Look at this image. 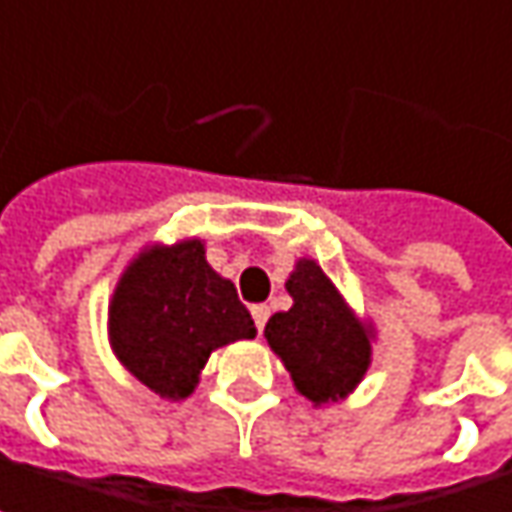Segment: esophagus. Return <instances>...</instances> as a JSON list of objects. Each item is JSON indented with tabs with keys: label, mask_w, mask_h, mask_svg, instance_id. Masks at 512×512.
Returning <instances> with one entry per match:
<instances>
[{
	"label": "esophagus",
	"mask_w": 512,
	"mask_h": 512,
	"mask_svg": "<svg viewBox=\"0 0 512 512\" xmlns=\"http://www.w3.org/2000/svg\"><path fill=\"white\" fill-rule=\"evenodd\" d=\"M250 313H253V322H256V327H259V330H265L267 316H270V307H267V305H253V307H250Z\"/></svg>",
	"instance_id": "1"
}]
</instances>
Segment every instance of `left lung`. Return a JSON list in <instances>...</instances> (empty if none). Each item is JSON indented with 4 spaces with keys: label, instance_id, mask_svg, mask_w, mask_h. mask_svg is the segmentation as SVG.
Returning a JSON list of instances; mask_svg holds the SVG:
<instances>
[{
    "label": "left lung",
    "instance_id": "left-lung-1",
    "mask_svg": "<svg viewBox=\"0 0 512 512\" xmlns=\"http://www.w3.org/2000/svg\"><path fill=\"white\" fill-rule=\"evenodd\" d=\"M293 307L273 313L267 344L282 356L296 390L310 402H336L362 382L370 342L316 262H299L287 279Z\"/></svg>",
    "mask_w": 512,
    "mask_h": 512
}]
</instances>
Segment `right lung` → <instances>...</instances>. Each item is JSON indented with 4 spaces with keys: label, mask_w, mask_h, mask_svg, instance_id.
<instances>
[{
    "label": "right lung",
    "mask_w": 512,
    "mask_h": 512,
    "mask_svg": "<svg viewBox=\"0 0 512 512\" xmlns=\"http://www.w3.org/2000/svg\"><path fill=\"white\" fill-rule=\"evenodd\" d=\"M253 336L247 307L236 287L207 265L202 242L142 253L110 302L116 356L165 399L193 393L210 350Z\"/></svg>",
    "instance_id": "add662e5"
}]
</instances>
